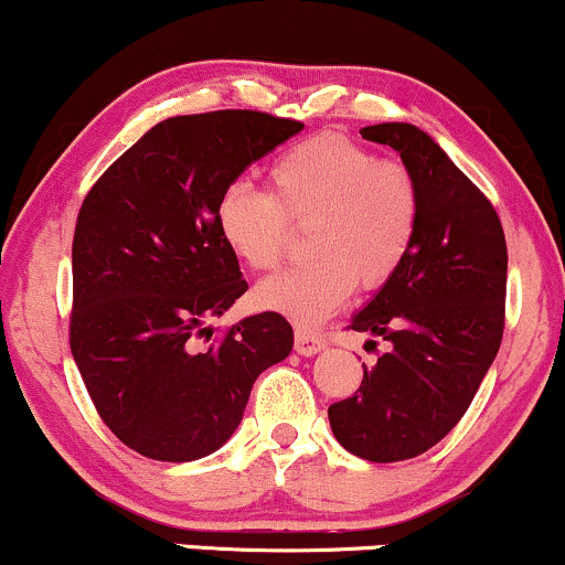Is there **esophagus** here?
Returning a JSON list of instances; mask_svg holds the SVG:
<instances>
[{
	"instance_id": "34e87169",
	"label": "esophagus",
	"mask_w": 565,
	"mask_h": 565,
	"mask_svg": "<svg viewBox=\"0 0 565 565\" xmlns=\"http://www.w3.org/2000/svg\"><path fill=\"white\" fill-rule=\"evenodd\" d=\"M326 348V339L318 337L316 331L310 329H302V326H297L295 329V350L300 352V355H318Z\"/></svg>"
}]
</instances>
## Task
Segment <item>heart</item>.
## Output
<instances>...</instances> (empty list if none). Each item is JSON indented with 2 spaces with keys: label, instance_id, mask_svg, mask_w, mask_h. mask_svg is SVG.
Listing matches in <instances>:
<instances>
[{
  "label": "heart",
  "instance_id": "obj_1",
  "mask_svg": "<svg viewBox=\"0 0 565 565\" xmlns=\"http://www.w3.org/2000/svg\"><path fill=\"white\" fill-rule=\"evenodd\" d=\"M274 194L231 183L217 202L223 242L253 270H274L291 226L305 231L308 263L255 289V302L300 326H316L352 289H379L416 244L420 192L413 173L342 134L300 141L270 166Z\"/></svg>",
  "mask_w": 565,
  "mask_h": 565
}]
</instances>
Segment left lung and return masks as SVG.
I'll list each match as a JSON object with an SVG mask.
<instances>
[{
  "label": "left lung",
  "instance_id": "obj_1",
  "mask_svg": "<svg viewBox=\"0 0 565 565\" xmlns=\"http://www.w3.org/2000/svg\"><path fill=\"white\" fill-rule=\"evenodd\" d=\"M390 145L420 192L416 244L350 329L390 350L352 397L329 407L344 450L373 463L416 458L452 431L498 355L505 329L508 247L492 202L411 124L365 126ZM373 342V339H371ZM376 344V342H373Z\"/></svg>",
  "mask_w": 565,
  "mask_h": 565
}]
</instances>
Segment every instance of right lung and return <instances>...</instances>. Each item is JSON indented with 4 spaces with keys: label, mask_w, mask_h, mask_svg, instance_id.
Masks as SVG:
<instances>
[{
    "label": "right lung",
    "mask_w": 565,
    "mask_h": 565,
    "mask_svg": "<svg viewBox=\"0 0 565 565\" xmlns=\"http://www.w3.org/2000/svg\"><path fill=\"white\" fill-rule=\"evenodd\" d=\"M300 120L257 110L168 118L86 194L73 236L71 352L115 437L166 463L205 458L242 424L255 379L291 352L278 312L200 348L247 291L217 228L226 189Z\"/></svg>",
    "instance_id": "right-lung-1"
}]
</instances>
